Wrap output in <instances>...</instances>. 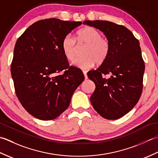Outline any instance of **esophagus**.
<instances>
[{"mask_svg": "<svg viewBox=\"0 0 158 158\" xmlns=\"http://www.w3.org/2000/svg\"><path fill=\"white\" fill-rule=\"evenodd\" d=\"M83 73H84V76H85V79L86 80V79L88 78V77H87V74H86V71H83Z\"/></svg>", "mask_w": 158, "mask_h": 158, "instance_id": "34e87169", "label": "esophagus"}]
</instances>
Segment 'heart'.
Instances as JSON below:
<instances>
[{
    "instance_id": "obj_1",
    "label": "heart",
    "mask_w": 158,
    "mask_h": 158,
    "mask_svg": "<svg viewBox=\"0 0 158 158\" xmlns=\"http://www.w3.org/2000/svg\"><path fill=\"white\" fill-rule=\"evenodd\" d=\"M99 32L91 27H85L79 30L76 39L68 34L63 37L61 48L66 59L72 61L76 56L77 45L85 44L82 50V56L73 61V65L82 69H88L95 63L101 64L110 53V42Z\"/></svg>"
}]
</instances>
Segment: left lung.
<instances>
[{
	"label": "left lung",
	"mask_w": 158,
	"mask_h": 158,
	"mask_svg": "<svg viewBox=\"0 0 158 158\" xmlns=\"http://www.w3.org/2000/svg\"><path fill=\"white\" fill-rule=\"evenodd\" d=\"M83 24L103 32L110 46L106 60L87 73L95 85L90 100L102 117L117 119L134 107L142 93L144 63L140 43L124 26L105 20H86ZM107 74L111 77L106 79Z\"/></svg>",
	"instance_id": "obj_1"
}]
</instances>
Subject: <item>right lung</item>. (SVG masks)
I'll list each match as a JSON object with an SVG mask.
<instances>
[{"label": "right lung", "mask_w": 158, "mask_h": 158, "mask_svg": "<svg viewBox=\"0 0 158 158\" xmlns=\"http://www.w3.org/2000/svg\"><path fill=\"white\" fill-rule=\"evenodd\" d=\"M81 22L50 18L35 22L16 41L11 73L16 95L28 113L38 119H54L68 108L84 80L80 69L64 56L63 37ZM64 70L62 75L57 73Z\"/></svg>", "instance_id": "obj_1"}]
</instances>
